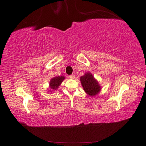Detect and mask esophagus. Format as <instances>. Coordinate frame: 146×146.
Wrapping results in <instances>:
<instances>
[{"label": "esophagus", "mask_w": 146, "mask_h": 146, "mask_svg": "<svg viewBox=\"0 0 146 146\" xmlns=\"http://www.w3.org/2000/svg\"><path fill=\"white\" fill-rule=\"evenodd\" d=\"M69 78H71V79H73V78H75V75H74L73 74H72V75H71L69 76Z\"/></svg>", "instance_id": "obj_1"}]
</instances>
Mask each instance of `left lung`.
Instances as JSON below:
<instances>
[{"label":"left lung","mask_w":146,"mask_h":146,"mask_svg":"<svg viewBox=\"0 0 146 146\" xmlns=\"http://www.w3.org/2000/svg\"><path fill=\"white\" fill-rule=\"evenodd\" d=\"M81 84L86 94L91 97L98 95L101 91V86L97 79L90 72H86L80 78Z\"/></svg>","instance_id":"8db88e82"}]
</instances>
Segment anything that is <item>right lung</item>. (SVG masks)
<instances>
[{"mask_svg":"<svg viewBox=\"0 0 146 146\" xmlns=\"http://www.w3.org/2000/svg\"><path fill=\"white\" fill-rule=\"evenodd\" d=\"M64 79H65V76L62 75L55 76V77L51 78L50 81H49V90L48 92L51 93L52 91L57 90L59 86L61 84V83L63 82Z\"/></svg>","mask_w":146,"mask_h":146,"instance_id":"add662e5","label":"right lung"}]
</instances>
